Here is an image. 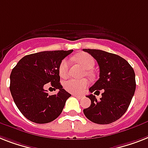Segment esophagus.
<instances>
[{
    "label": "esophagus",
    "mask_w": 148,
    "mask_h": 148,
    "mask_svg": "<svg viewBox=\"0 0 148 148\" xmlns=\"http://www.w3.org/2000/svg\"><path fill=\"white\" fill-rule=\"evenodd\" d=\"M73 96H74V97H77L78 99H82V98H83L82 96H80V95H76V94H74V95H73Z\"/></svg>",
    "instance_id": "34e87169"
}]
</instances>
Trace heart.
Wrapping results in <instances>:
<instances>
[{
	"mask_svg": "<svg viewBox=\"0 0 148 148\" xmlns=\"http://www.w3.org/2000/svg\"><path fill=\"white\" fill-rule=\"evenodd\" d=\"M74 59L78 62L84 68H86V74L88 76H92V72L90 69L93 68L96 64L94 58L90 55L86 53H81L74 56ZM70 68V61L68 58H64L60 63L59 65V74L62 77H65L68 75ZM89 82L86 79H74L71 78L66 80L64 83V88L66 90L71 93H80L86 88Z\"/></svg>",
	"mask_w": 148,
	"mask_h": 148,
	"instance_id": "heart-1",
	"label": "heart"
}]
</instances>
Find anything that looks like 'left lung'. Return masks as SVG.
<instances>
[{"mask_svg": "<svg viewBox=\"0 0 148 148\" xmlns=\"http://www.w3.org/2000/svg\"><path fill=\"white\" fill-rule=\"evenodd\" d=\"M90 54L99 67V78L89 90L99 93L97 99L93 94L86 96L91 100L90 107L84 113L91 122L100 125L110 124L122 117L127 111L134 96L135 74L125 59L119 55L98 49H84Z\"/></svg>", "mask_w": 148, "mask_h": 148, "instance_id": "left-lung-1", "label": "left lung"}]
</instances>
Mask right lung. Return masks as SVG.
<instances>
[{
    "instance_id": "obj_1",
    "label": "right lung",
    "mask_w": 148,
    "mask_h": 148,
    "mask_svg": "<svg viewBox=\"0 0 148 148\" xmlns=\"http://www.w3.org/2000/svg\"><path fill=\"white\" fill-rule=\"evenodd\" d=\"M72 51H45L26 55L12 70L10 93L16 106L27 119L45 124L62 113L71 95L60 84L59 65ZM49 82L60 90L57 95L49 96L47 93L45 86Z\"/></svg>"
}]
</instances>
